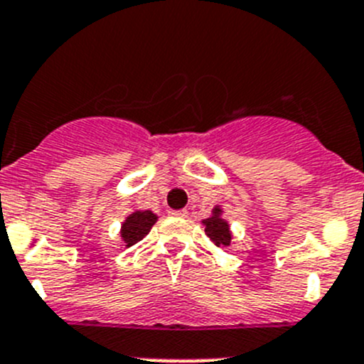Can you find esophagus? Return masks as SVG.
Masks as SVG:
<instances>
[{
  "instance_id": "obj_1",
  "label": "esophagus",
  "mask_w": 364,
  "mask_h": 364,
  "mask_svg": "<svg viewBox=\"0 0 364 364\" xmlns=\"http://www.w3.org/2000/svg\"><path fill=\"white\" fill-rule=\"evenodd\" d=\"M187 214H189L187 210H170V215L173 218H187Z\"/></svg>"
}]
</instances>
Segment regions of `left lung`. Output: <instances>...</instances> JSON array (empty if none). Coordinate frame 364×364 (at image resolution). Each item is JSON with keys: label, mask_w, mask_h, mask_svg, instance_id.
Masks as SVG:
<instances>
[{"label": "left lung", "mask_w": 364, "mask_h": 364, "mask_svg": "<svg viewBox=\"0 0 364 364\" xmlns=\"http://www.w3.org/2000/svg\"><path fill=\"white\" fill-rule=\"evenodd\" d=\"M201 223H203L205 226V233H207L208 239L214 242V246L228 247L230 244H232V230H230L228 221L223 219V208L219 207V205H215V207L212 208L210 218L203 219Z\"/></svg>", "instance_id": "1"}]
</instances>
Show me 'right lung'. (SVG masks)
I'll list each match as a JSON object with an SVG mask.
<instances>
[{
    "instance_id": "add662e5",
    "label": "right lung",
    "mask_w": 364,
    "mask_h": 364,
    "mask_svg": "<svg viewBox=\"0 0 364 364\" xmlns=\"http://www.w3.org/2000/svg\"><path fill=\"white\" fill-rule=\"evenodd\" d=\"M157 215L152 210H134L132 214H129L125 218V221L122 223L120 228V237L122 242L125 247L134 246L136 242L143 239V237L149 235V232L152 230V226L156 225Z\"/></svg>"
}]
</instances>
